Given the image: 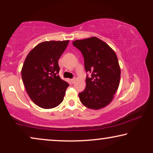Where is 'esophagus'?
<instances>
[{
    "label": "esophagus",
    "instance_id": "34e87169",
    "mask_svg": "<svg viewBox=\"0 0 153 153\" xmlns=\"http://www.w3.org/2000/svg\"><path fill=\"white\" fill-rule=\"evenodd\" d=\"M75 80H76V79H75V78H74V79H70V81H71V82H72V83H74Z\"/></svg>",
    "mask_w": 153,
    "mask_h": 153
}]
</instances>
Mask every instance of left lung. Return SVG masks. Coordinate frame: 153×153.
<instances>
[{
	"instance_id": "obj_1",
	"label": "left lung",
	"mask_w": 153,
	"mask_h": 153,
	"mask_svg": "<svg viewBox=\"0 0 153 153\" xmlns=\"http://www.w3.org/2000/svg\"><path fill=\"white\" fill-rule=\"evenodd\" d=\"M72 45L82 53L87 74L84 91L79 93L83 105L100 109L111 102L120 83V69L114 50L95 37L74 41Z\"/></svg>"
}]
</instances>
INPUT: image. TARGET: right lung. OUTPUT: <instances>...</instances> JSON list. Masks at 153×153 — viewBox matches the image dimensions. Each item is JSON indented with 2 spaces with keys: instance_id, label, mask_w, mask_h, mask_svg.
I'll return each instance as SVG.
<instances>
[{
  "instance_id": "add662e5",
  "label": "right lung",
  "mask_w": 153,
  "mask_h": 153,
  "mask_svg": "<svg viewBox=\"0 0 153 153\" xmlns=\"http://www.w3.org/2000/svg\"><path fill=\"white\" fill-rule=\"evenodd\" d=\"M69 43L66 41L43 42L27 56L22 70V77L29 97L43 108H52L64 99L68 83L58 75V59Z\"/></svg>"
}]
</instances>
